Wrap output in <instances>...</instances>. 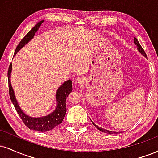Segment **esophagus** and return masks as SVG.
I'll return each instance as SVG.
<instances>
[{"mask_svg": "<svg viewBox=\"0 0 158 158\" xmlns=\"http://www.w3.org/2000/svg\"><path fill=\"white\" fill-rule=\"evenodd\" d=\"M77 81L78 83H83L84 82V78L82 77H78L77 78Z\"/></svg>", "mask_w": 158, "mask_h": 158, "instance_id": "1", "label": "esophagus"}]
</instances>
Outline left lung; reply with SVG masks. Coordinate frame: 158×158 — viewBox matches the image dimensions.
<instances>
[{
	"label": "left lung",
	"instance_id": "8db88e82",
	"mask_svg": "<svg viewBox=\"0 0 158 158\" xmlns=\"http://www.w3.org/2000/svg\"><path fill=\"white\" fill-rule=\"evenodd\" d=\"M134 40H135V44H137V48H138V50H139V51L141 53H142L143 56H146V52H145V50H143V48H142V47H141V45L139 44V41H137V39H136V38H135V39H134ZM92 123H93L94 126H95L96 128H98V129H99V131H101L104 132V133H107V134H119V132H114V131H108V130H106V129H104V128H99V126H96V125L94 124V123L93 122H92Z\"/></svg>",
	"mask_w": 158,
	"mask_h": 158
}]
</instances>
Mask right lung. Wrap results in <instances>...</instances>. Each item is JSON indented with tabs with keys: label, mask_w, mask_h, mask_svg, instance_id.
<instances>
[{
	"label": "right lung",
	"mask_w": 158,
	"mask_h": 158,
	"mask_svg": "<svg viewBox=\"0 0 158 158\" xmlns=\"http://www.w3.org/2000/svg\"><path fill=\"white\" fill-rule=\"evenodd\" d=\"M43 22H44V21H41L38 23L23 38V39L20 41L15 49V54H16V52L19 51L20 49L22 48L24 46V44H26L30 39H32V37L35 35V33L37 32V30H39L40 26ZM11 70H12V63H10V66H9L8 73H7L10 97L12 102L13 103L16 111L18 112V114L22 119L25 126L28 127L30 129L35 130V131H48L52 130V128L61 124L64 118L65 114H66V99L68 97L69 94L72 91V81L68 80L65 81L64 84L61 85V87H59V88L58 89L57 93H56V99H57L58 106L56 107V109L52 114H50L48 116H46V117H41V118H32V117H28L26 114H23V112L21 110L19 106L18 105L15 95H14L13 90H12V88L10 84Z\"/></svg>",
	"instance_id": "1"
}]
</instances>
